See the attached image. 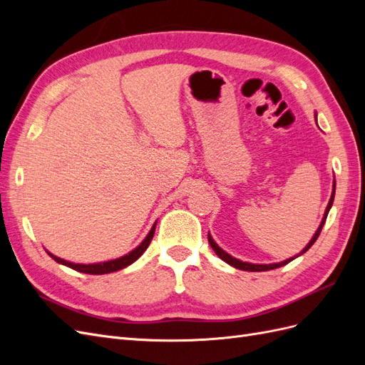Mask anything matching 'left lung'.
Segmentation results:
<instances>
[{
    "mask_svg": "<svg viewBox=\"0 0 365 365\" xmlns=\"http://www.w3.org/2000/svg\"><path fill=\"white\" fill-rule=\"evenodd\" d=\"M315 120H317V113H315ZM335 187H336V182L334 181V185H332V195H330V200H329V204H327V207H326V212H324V216H323V219H322V222H319V227H318V230L315 231V235L312 236V239L309 240V244L302 250V252L300 254H297V256H294V257H291V259H286V260H283V262H279V263H269V264H257V263H250V262H242V260H239V259H236V257H233V256H230L228 252H225L222 248H220L216 242L213 240V237H212V235L208 233V244L212 245V248H213V251L217 254V256L222 259L225 263H228V264H231V267H235V268H237V269H242V271H251V272H259V271H269V269H275V268H280V267H284V264H288L291 260H294L295 257H298V256H302L303 252H306L309 248H311L314 244H315V240L318 239V236H319V233H322V230H323V225H324V222H326V219H327V215H329V210L332 208V204H334V197H335Z\"/></svg>",
    "mask_w": 365,
    "mask_h": 365,
    "instance_id": "8db88e82",
    "label": "left lung"
}]
</instances>
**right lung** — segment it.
Masks as SVG:
<instances>
[{"label":"right lung","mask_w":365,"mask_h":365,"mask_svg":"<svg viewBox=\"0 0 365 365\" xmlns=\"http://www.w3.org/2000/svg\"><path fill=\"white\" fill-rule=\"evenodd\" d=\"M155 227H157V222L153 224V227L150 228V231L148 233V236L143 239L141 244L132 250L130 252L125 254V256H121L118 259H114V260H108V262H101V263H73V262H68V260H63L61 257H56L54 254L48 252V256L54 260L58 262L61 264H65V267H68L74 271H79V272H85V274H96V275H101V274H109V272H115V271H120L126 267H129V264L134 263L135 260H138L141 257V254L145 252L150 244V240L153 237V233H155Z\"/></svg>","instance_id":"obj_1"}]
</instances>
